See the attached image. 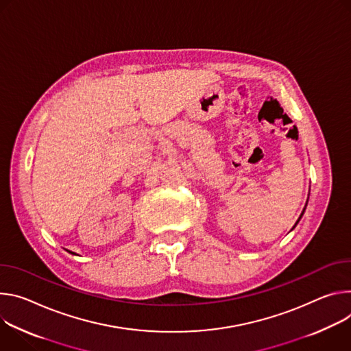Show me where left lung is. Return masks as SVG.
Segmentation results:
<instances>
[{"label": "left lung", "mask_w": 351, "mask_h": 351, "mask_svg": "<svg viewBox=\"0 0 351 351\" xmlns=\"http://www.w3.org/2000/svg\"><path fill=\"white\" fill-rule=\"evenodd\" d=\"M304 212H305V208H304V210H302V213H301V215H300V217H298V220H297V221H295V224H294V227H295V226H297V224H298V221H300V219H301V217H302V215H304ZM294 227H293V228H294Z\"/></svg>", "instance_id": "obj_1"}]
</instances>
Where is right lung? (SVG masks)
Masks as SVG:
<instances>
[{"mask_svg":"<svg viewBox=\"0 0 351 351\" xmlns=\"http://www.w3.org/2000/svg\"><path fill=\"white\" fill-rule=\"evenodd\" d=\"M69 254H73V255H76V254H75V252H71V251H69Z\"/></svg>","mask_w":351,"mask_h":351,"instance_id":"obj_1","label":"right lung"}]
</instances>
